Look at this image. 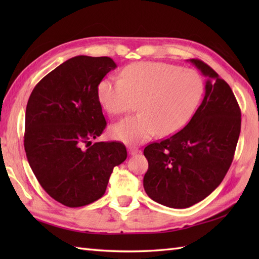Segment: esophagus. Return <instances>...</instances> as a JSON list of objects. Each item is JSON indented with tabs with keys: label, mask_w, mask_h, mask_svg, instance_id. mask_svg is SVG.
Masks as SVG:
<instances>
[{
	"label": "esophagus",
	"mask_w": 259,
	"mask_h": 259,
	"mask_svg": "<svg viewBox=\"0 0 259 259\" xmlns=\"http://www.w3.org/2000/svg\"><path fill=\"white\" fill-rule=\"evenodd\" d=\"M128 152H129L130 156H135L139 152V149H138V148H136V147H128Z\"/></svg>",
	"instance_id": "34e87169"
}]
</instances>
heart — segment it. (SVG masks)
<instances>
[{
    "mask_svg": "<svg viewBox=\"0 0 259 259\" xmlns=\"http://www.w3.org/2000/svg\"><path fill=\"white\" fill-rule=\"evenodd\" d=\"M119 79H104L98 85V99L110 114L129 112L138 102L140 113L110 126L115 140L142 144L158 134L178 133L188 123L199 104L203 82L195 71L164 62L128 65Z\"/></svg>",
    "mask_w": 259,
    "mask_h": 259,
    "instance_id": "heart-1",
    "label": "heart"
}]
</instances>
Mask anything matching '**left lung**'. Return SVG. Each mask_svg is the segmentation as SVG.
Instances as JSON below:
<instances>
[{"mask_svg": "<svg viewBox=\"0 0 259 259\" xmlns=\"http://www.w3.org/2000/svg\"><path fill=\"white\" fill-rule=\"evenodd\" d=\"M207 78L205 97L184 129L144 150V188L152 200L188 208L221 185L233 162L241 114L230 87L200 60L190 59Z\"/></svg>", "mask_w": 259, "mask_h": 259, "instance_id": "1", "label": "left lung"}]
</instances>
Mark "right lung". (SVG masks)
<instances>
[{"instance_id": "obj_1", "label": "right lung", "mask_w": 259, "mask_h": 259, "mask_svg": "<svg viewBox=\"0 0 259 259\" xmlns=\"http://www.w3.org/2000/svg\"><path fill=\"white\" fill-rule=\"evenodd\" d=\"M115 68L108 57L71 58L38 82L27 101V161L42 188L64 206L101 198L113 168L126 159L119 141L91 145L107 125L98 85Z\"/></svg>"}]
</instances>
